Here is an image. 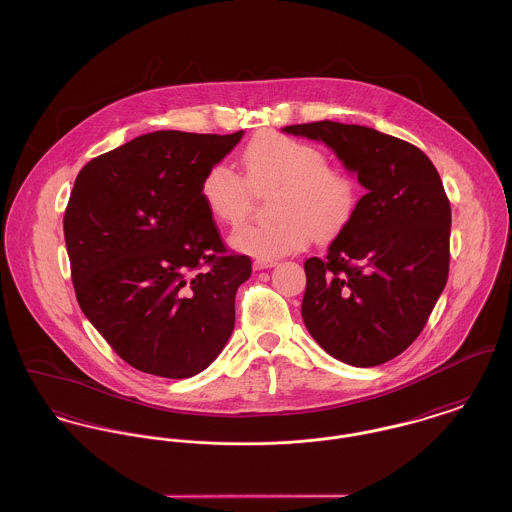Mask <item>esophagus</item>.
<instances>
[{
  "label": "esophagus",
  "mask_w": 512,
  "mask_h": 512,
  "mask_svg": "<svg viewBox=\"0 0 512 512\" xmlns=\"http://www.w3.org/2000/svg\"><path fill=\"white\" fill-rule=\"evenodd\" d=\"M275 264H277L275 260H266V258H256L252 266H254V269H268L273 268Z\"/></svg>",
  "instance_id": "obj_1"
}]
</instances>
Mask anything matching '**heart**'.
I'll list each match as a JSON object with an SVG mask.
<instances>
[{"instance_id":"heart-1","label":"heart","mask_w":512,"mask_h":512,"mask_svg":"<svg viewBox=\"0 0 512 512\" xmlns=\"http://www.w3.org/2000/svg\"><path fill=\"white\" fill-rule=\"evenodd\" d=\"M243 177L214 163L200 196L212 217L239 227L250 216L252 192L275 189L268 223L246 225L231 237L235 248L258 258H279L310 241L341 235L358 206V183L349 167L325 160L322 148L281 133L254 136L241 154Z\"/></svg>"}]
</instances>
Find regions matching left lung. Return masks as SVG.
Masks as SVG:
<instances>
[{"instance_id":"1","label":"left lung","mask_w":512,"mask_h":512,"mask_svg":"<svg viewBox=\"0 0 512 512\" xmlns=\"http://www.w3.org/2000/svg\"><path fill=\"white\" fill-rule=\"evenodd\" d=\"M285 131L323 140L366 189L327 254L304 262V325L345 364H383L418 339L449 277L441 177L420 148L370 127L314 121Z\"/></svg>"}]
</instances>
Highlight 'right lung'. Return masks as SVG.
I'll return each instance as SVG.
<instances>
[{
    "label": "right lung",
    "mask_w": 512,
    "mask_h": 512,
    "mask_svg": "<svg viewBox=\"0 0 512 512\" xmlns=\"http://www.w3.org/2000/svg\"><path fill=\"white\" fill-rule=\"evenodd\" d=\"M241 136L148 133L90 160L75 179L63 216L75 295L140 372L196 376L233 333L252 260L225 246L200 183Z\"/></svg>",
    "instance_id": "right-lung-1"
}]
</instances>
